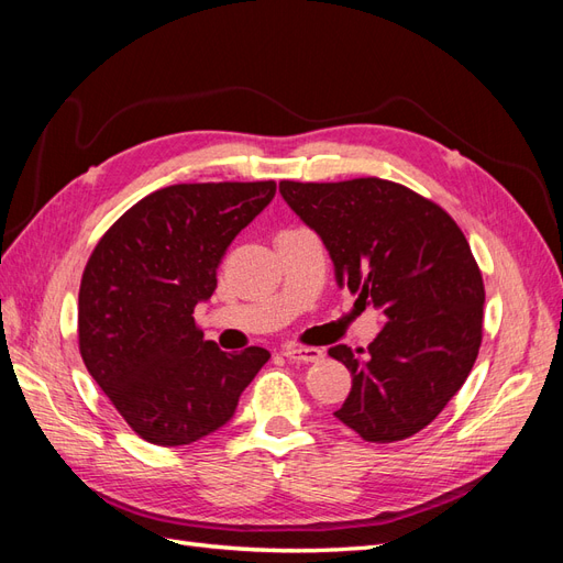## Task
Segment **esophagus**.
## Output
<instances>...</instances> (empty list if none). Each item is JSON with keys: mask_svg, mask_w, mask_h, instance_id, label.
Here are the masks:
<instances>
[{"mask_svg": "<svg viewBox=\"0 0 563 563\" xmlns=\"http://www.w3.org/2000/svg\"><path fill=\"white\" fill-rule=\"evenodd\" d=\"M282 354L286 356V360L302 362V364H317V362L323 360V350H319V347H302V345L286 347Z\"/></svg>", "mask_w": 563, "mask_h": 563, "instance_id": "1", "label": "esophagus"}]
</instances>
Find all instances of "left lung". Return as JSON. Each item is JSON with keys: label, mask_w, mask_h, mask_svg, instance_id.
<instances>
[{"label": "left lung", "mask_w": 563, "mask_h": 563, "mask_svg": "<svg viewBox=\"0 0 563 563\" xmlns=\"http://www.w3.org/2000/svg\"><path fill=\"white\" fill-rule=\"evenodd\" d=\"M279 192L327 244L338 284L387 319L364 360L347 345L329 350L352 373L333 416L373 444L413 437L463 387L482 347L486 291L463 230L432 199L373 176L282 180Z\"/></svg>", "instance_id": "1"}]
</instances>
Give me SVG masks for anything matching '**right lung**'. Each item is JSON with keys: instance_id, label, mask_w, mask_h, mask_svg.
Instances as JSON below:
<instances>
[{"instance_id": "obj_1", "label": "right lung", "mask_w": 563, "mask_h": 563, "mask_svg": "<svg viewBox=\"0 0 563 563\" xmlns=\"http://www.w3.org/2000/svg\"><path fill=\"white\" fill-rule=\"evenodd\" d=\"M275 190V180L162 187L119 216L89 255L77 305L81 360L150 444L185 446L223 428L269 360L265 347L223 352L192 314Z\"/></svg>"}]
</instances>
